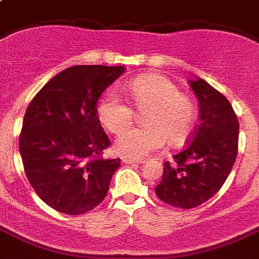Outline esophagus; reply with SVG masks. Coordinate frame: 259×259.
I'll use <instances>...</instances> for the list:
<instances>
[{
  "label": "esophagus",
  "instance_id": "obj_1",
  "mask_svg": "<svg viewBox=\"0 0 259 259\" xmlns=\"http://www.w3.org/2000/svg\"><path fill=\"white\" fill-rule=\"evenodd\" d=\"M122 161L125 164H142L145 160H138V159H130V157H123Z\"/></svg>",
  "mask_w": 259,
  "mask_h": 259
}]
</instances>
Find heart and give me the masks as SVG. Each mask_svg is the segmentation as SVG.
I'll return each instance as SVG.
<instances>
[{
	"label": "heart",
	"instance_id": "b5f03b06",
	"mask_svg": "<svg viewBox=\"0 0 259 259\" xmlns=\"http://www.w3.org/2000/svg\"><path fill=\"white\" fill-rule=\"evenodd\" d=\"M133 104L143 112L145 127L129 126L134 117L133 108L114 90L107 92L98 105V117L108 132L118 134L116 152L123 157L143 159L159 150L165 139L177 147L188 141L195 123V105L181 94L168 78L157 74L137 76L129 83Z\"/></svg>",
	"mask_w": 259,
	"mask_h": 259
}]
</instances>
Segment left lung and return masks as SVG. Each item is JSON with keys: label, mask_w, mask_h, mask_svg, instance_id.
Listing matches in <instances>:
<instances>
[{"label": "left lung", "mask_w": 259, "mask_h": 259, "mask_svg": "<svg viewBox=\"0 0 259 259\" xmlns=\"http://www.w3.org/2000/svg\"><path fill=\"white\" fill-rule=\"evenodd\" d=\"M201 121L188 145L164 163L157 198L177 208H194L219 192L238 150V120L228 99L202 78L190 80Z\"/></svg>", "instance_id": "1"}]
</instances>
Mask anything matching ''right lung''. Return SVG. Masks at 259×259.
<instances>
[{"mask_svg":"<svg viewBox=\"0 0 259 259\" xmlns=\"http://www.w3.org/2000/svg\"><path fill=\"white\" fill-rule=\"evenodd\" d=\"M123 66L78 65L58 73L27 107L19 136L24 172L49 207L80 215L105 198L120 159H104L111 141L98 102Z\"/></svg>","mask_w":259,"mask_h":259,"instance_id":"1","label":"right lung"}]
</instances>
